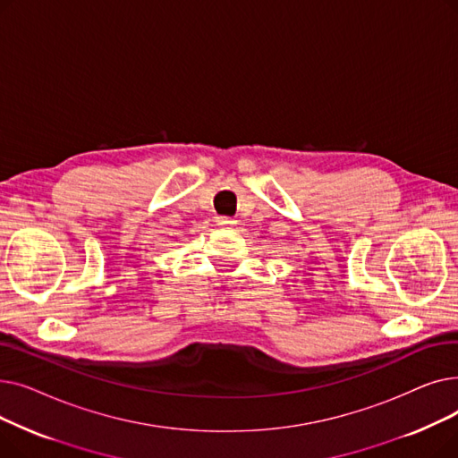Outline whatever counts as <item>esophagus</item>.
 Listing matches in <instances>:
<instances>
[{"mask_svg": "<svg viewBox=\"0 0 458 458\" xmlns=\"http://www.w3.org/2000/svg\"><path fill=\"white\" fill-rule=\"evenodd\" d=\"M233 221L228 219V216H216V225L219 226H230Z\"/></svg>", "mask_w": 458, "mask_h": 458, "instance_id": "1", "label": "esophagus"}]
</instances>
